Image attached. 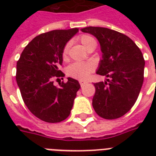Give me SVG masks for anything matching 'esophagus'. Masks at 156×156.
Segmentation results:
<instances>
[{
  "mask_svg": "<svg viewBox=\"0 0 156 156\" xmlns=\"http://www.w3.org/2000/svg\"><path fill=\"white\" fill-rule=\"evenodd\" d=\"M86 83H87V82H85V81H82V80L79 81V84H80L81 87H83V86L85 85Z\"/></svg>",
  "mask_w": 156,
  "mask_h": 156,
  "instance_id": "obj_1",
  "label": "esophagus"
}]
</instances>
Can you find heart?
<instances>
[{
	"mask_svg": "<svg viewBox=\"0 0 156 156\" xmlns=\"http://www.w3.org/2000/svg\"><path fill=\"white\" fill-rule=\"evenodd\" d=\"M80 41L87 49H89L92 46H96V42L94 38L90 35H83L79 37ZM70 47V44L67 43L62 51V57L63 59L67 58L69 49ZM95 69V64L93 62H75L71 64L67 68V73L72 78L78 79H85Z\"/></svg>",
	"mask_w": 156,
	"mask_h": 156,
	"instance_id": "b5f03b06",
	"label": "heart"
}]
</instances>
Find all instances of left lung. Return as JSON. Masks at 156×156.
Wrapping results in <instances>:
<instances>
[{
  "mask_svg": "<svg viewBox=\"0 0 156 156\" xmlns=\"http://www.w3.org/2000/svg\"><path fill=\"white\" fill-rule=\"evenodd\" d=\"M81 30L99 40L103 60L96 73L108 78L94 83L93 108L102 118H119L130 110L140 93L145 66L143 53L130 38L118 31L98 27Z\"/></svg>",
  "mask_w": 156,
  "mask_h": 156,
  "instance_id": "8db88e82",
  "label": "left lung"
}]
</instances>
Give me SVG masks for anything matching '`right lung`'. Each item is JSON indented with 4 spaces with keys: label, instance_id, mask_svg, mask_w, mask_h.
I'll list each match as a JSON object with an SVG mask.
<instances>
[{
    "label": "right lung",
    "instance_id": "1",
    "mask_svg": "<svg viewBox=\"0 0 156 156\" xmlns=\"http://www.w3.org/2000/svg\"><path fill=\"white\" fill-rule=\"evenodd\" d=\"M78 31V28H72L37 35L26 46L17 62L16 81L23 102L34 116L45 122L66 120L80 88L78 81L71 78L59 83V87L53 85L54 79L65 76L59 69L62 51Z\"/></svg>",
    "mask_w": 156,
    "mask_h": 156
}]
</instances>
